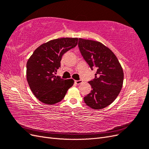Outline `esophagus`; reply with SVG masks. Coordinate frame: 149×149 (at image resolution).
<instances>
[{"label": "esophagus", "instance_id": "obj_1", "mask_svg": "<svg viewBox=\"0 0 149 149\" xmlns=\"http://www.w3.org/2000/svg\"><path fill=\"white\" fill-rule=\"evenodd\" d=\"M74 83L76 84H81L83 83V81L81 79H80V80H75L74 81Z\"/></svg>", "mask_w": 149, "mask_h": 149}]
</instances>
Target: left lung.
Listing matches in <instances>:
<instances>
[{
    "mask_svg": "<svg viewBox=\"0 0 149 149\" xmlns=\"http://www.w3.org/2000/svg\"><path fill=\"white\" fill-rule=\"evenodd\" d=\"M78 47L91 69H97L95 78L88 82L92 90L84 97V102L93 109H103L119 95L123 84V70L114 53L101 42L79 38Z\"/></svg>",
    "mask_w": 149,
    "mask_h": 149,
    "instance_id": "left-lung-1",
    "label": "left lung"
}]
</instances>
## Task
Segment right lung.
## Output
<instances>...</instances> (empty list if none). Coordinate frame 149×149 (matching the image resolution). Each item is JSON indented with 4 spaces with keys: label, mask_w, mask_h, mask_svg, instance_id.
I'll return each mask as SVG.
<instances>
[{
    "label": "right lung",
    "mask_w": 149,
    "mask_h": 149,
    "mask_svg": "<svg viewBox=\"0 0 149 149\" xmlns=\"http://www.w3.org/2000/svg\"><path fill=\"white\" fill-rule=\"evenodd\" d=\"M77 38L50 40L35 49L26 63V80L31 91L46 104L60 102L74 84L73 79H63L55 76L62 56L78 43Z\"/></svg>",
    "instance_id": "add662e5"
}]
</instances>
